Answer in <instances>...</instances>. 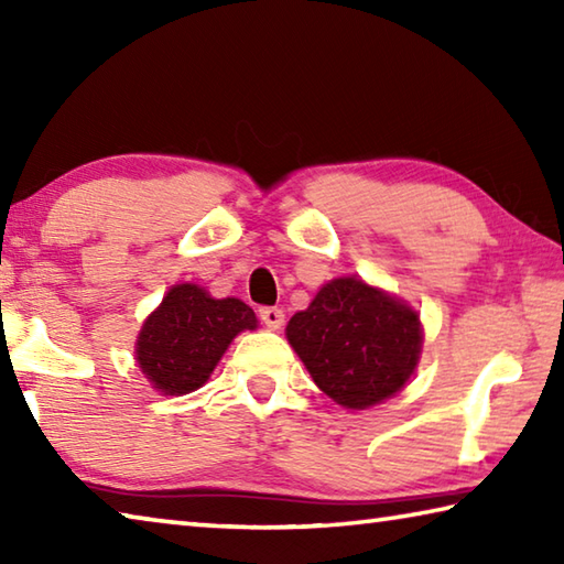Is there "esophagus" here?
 I'll return each instance as SVG.
<instances>
[{
    "label": "esophagus",
    "instance_id": "obj_1",
    "mask_svg": "<svg viewBox=\"0 0 564 564\" xmlns=\"http://www.w3.org/2000/svg\"><path fill=\"white\" fill-rule=\"evenodd\" d=\"M259 318L263 321V326L271 330H279L283 326V311L273 308V305H263V308L259 311Z\"/></svg>",
    "mask_w": 564,
    "mask_h": 564
}]
</instances>
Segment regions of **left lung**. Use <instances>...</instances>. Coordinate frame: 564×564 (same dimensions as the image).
I'll list each match as a JSON object with an SVG mask.
<instances>
[{
	"instance_id": "left-lung-1",
	"label": "left lung",
	"mask_w": 564,
	"mask_h": 564,
	"mask_svg": "<svg viewBox=\"0 0 564 564\" xmlns=\"http://www.w3.org/2000/svg\"><path fill=\"white\" fill-rule=\"evenodd\" d=\"M285 336L323 393L352 410L395 395L423 340L415 311L358 279L323 285Z\"/></svg>"
}]
</instances>
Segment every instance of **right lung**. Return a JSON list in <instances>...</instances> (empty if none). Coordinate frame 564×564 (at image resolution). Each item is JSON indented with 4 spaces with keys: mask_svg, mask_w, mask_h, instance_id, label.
I'll return each mask as SVG.
<instances>
[{
    "mask_svg": "<svg viewBox=\"0 0 564 564\" xmlns=\"http://www.w3.org/2000/svg\"><path fill=\"white\" fill-rule=\"evenodd\" d=\"M256 328L251 305L238 299L216 301L194 283L174 285L139 333L141 373L166 395L202 388L228 343Z\"/></svg>",
    "mask_w": 564,
    "mask_h": 564,
    "instance_id": "obj_1",
    "label": "right lung"
}]
</instances>
